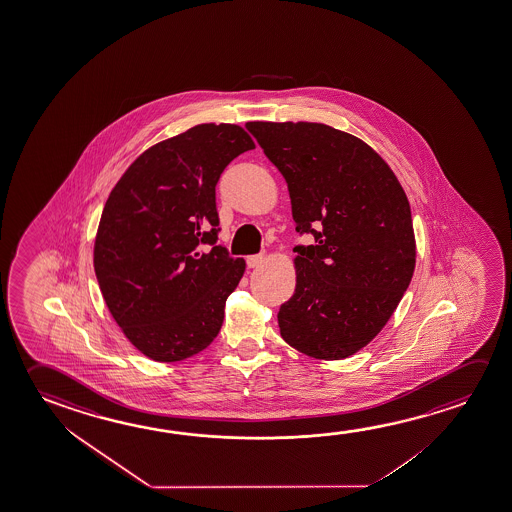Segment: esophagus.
Segmentation results:
<instances>
[{
	"label": "esophagus",
	"mask_w": 512,
	"mask_h": 512,
	"mask_svg": "<svg viewBox=\"0 0 512 512\" xmlns=\"http://www.w3.org/2000/svg\"><path fill=\"white\" fill-rule=\"evenodd\" d=\"M262 262H264V255H262V253L248 255V257H246V266H248V268H257Z\"/></svg>",
	"instance_id": "obj_1"
}]
</instances>
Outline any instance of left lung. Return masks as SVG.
I'll use <instances>...</instances> for the list:
<instances>
[{
  "label": "left lung",
  "mask_w": 512,
  "mask_h": 512,
  "mask_svg": "<svg viewBox=\"0 0 512 512\" xmlns=\"http://www.w3.org/2000/svg\"><path fill=\"white\" fill-rule=\"evenodd\" d=\"M284 175L296 232V289L278 312L282 339L319 360L367 346L394 314L415 271L408 197L367 143L314 122H248Z\"/></svg>",
  "instance_id": "1"
}]
</instances>
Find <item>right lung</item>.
<instances>
[{"label":"right lung","instance_id":"add662e5","mask_svg":"<svg viewBox=\"0 0 512 512\" xmlns=\"http://www.w3.org/2000/svg\"><path fill=\"white\" fill-rule=\"evenodd\" d=\"M255 143L243 127L200 124L145 150L104 205L94 268L129 342L181 362L220 333L244 260L218 243L216 184Z\"/></svg>","mask_w":512,"mask_h":512}]
</instances>
